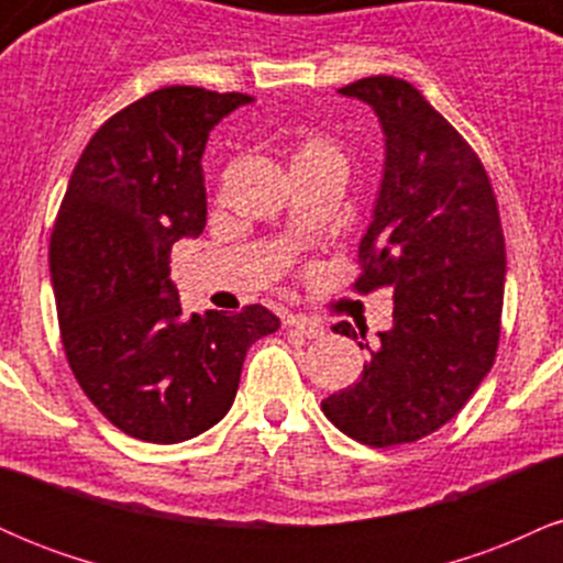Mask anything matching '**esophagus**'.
I'll list each match as a JSON object with an SVG mask.
<instances>
[{"label": "esophagus", "instance_id": "1", "mask_svg": "<svg viewBox=\"0 0 563 563\" xmlns=\"http://www.w3.org/2000/svg\"><path fill=\"white\" fill-rule=\"evenodd\" d=\"M288 328H294L296 333H301L303 339H318V335L325 333V325L314 318H303V314H290L286 320Z\"/></svg>", "mask_w": 563, "mask_h": 563}]
</instances>
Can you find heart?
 <instances>
[{"label": "heart", "mask_w": 563, "mask_h": 563, "mask_svg": "<svg viewBox=\"0 0 563 563\" xmlns=\"http://www.w3.org/2000/svg\"><path fill=\"white\" fill-rule=\"evenodd\" d=\"M331 156H341L339 147L333 145L331 140L322 137V134H309L299 142L294 153V166L299 164H309V161H320V158H331Z\"/></svg>", "instance_id": "1"}]
</instances>
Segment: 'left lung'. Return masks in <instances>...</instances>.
I'll list each match as a JSON object with an SVG mask.
<instances>
[{
    "mask_svg": "<svg viewBox=\"0 0 563 563\" xmlns=\"http://www.w3.org/2000/svg\"><path fill=\"white\" fill-rule=\"evenodd\" d=\"M339 92L367 102L386 137L354 288L391 286L394 322L376 349L365 344L360 380L322 399V412L346 437L391 448L452 421L493 367L506 243L479 156L412 84L371 76ZM333 331L357 339L349 322Z\"/></svg>",
    "mask_w": 563,
    "mask_h": 563,
    "instance_id": "8db88e82",
    "label": "left lung"
}]
</instances>
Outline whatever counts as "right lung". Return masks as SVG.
Here are the masks:
<instances>
[{
    "instance_id": "right-lung-1",
    "label": "right lung",
    "mask_w": 563,
    "mask_h": 563,
    "mask_svg": "<svg viewBox=\"0 0 563 563\" xmlns=\"http://www.w3.org/2000/svg\"><path fill=\"white\" fill-rule=\"evenodd\" d=\"M254 97L164 87L84 147L49 241L60 339L92 405L124 434L177 444L222 421L249 346L280 320L262 303L183 314L172 245L206 228L209 132Z\"/></svg>"
}]
</instances>
